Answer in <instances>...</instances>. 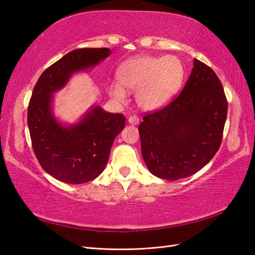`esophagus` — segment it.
Returning a JSON list of instances; mask_svg holds the SVG:
<instances>
[{"label":"esophagus","instance_id":"1","mask_svg":"<svg viewBox=\"0 0 255 255\" xmlns=\"http://www.w3.org/2000/svg\"><path fill=\"white\" fill-rule=\"evenodd\" d=\"M128 121L129 125H133V126L139 125V118H138L137 116H130Z\"/></svg>","mask_w":255,"mask_h":255}]
</instances>
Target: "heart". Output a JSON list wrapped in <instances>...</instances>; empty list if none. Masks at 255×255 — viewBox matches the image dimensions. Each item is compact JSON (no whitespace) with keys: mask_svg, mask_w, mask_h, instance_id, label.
I'll return each instance as SVG.
<instances>
[{"mask_svg":"<svg viewBox=\"0 0 255 255\" xmlns=\"http://www.w3.org/2000/svg\"><path fill=\"white\" fill-rule=\"evenodd\" d=\"M119 83L109 86L110 96L125 102L127 92L135 91L140 110L157 111L171 101L183 79V66L174 56L142 55L128 60L118 71Z\"/></svg>","mask_w":255,"mask_h":255,"instance_id":"b5f03b06","label":"heart"}]
</instances>
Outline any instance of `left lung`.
Listing matches in <instances>:
<instances>
[{"label":"left lung","instance_id":"obj_1","mask_svg":"<svg viewBox=\"0 0 255 255\" xmlns=\"http://www.w3.org/2000/svg\"><path fill=\"white\" fill-rule=\"evenodd\" d=\"M227 113L218 76L195 58L179 97L163 110L145 115L138 128L149 171L169 181L198 172L219 149Z\"/></svg>","mask_w":255,"mask_h":255}]
</instances>
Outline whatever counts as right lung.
I'll return each instance as SVG.
<instances>
[{
    "mask_svg": "<svg viewBox=\"0 0 255 255\" xmlns=\"http://www.w3.org/2000/svg\"><path fill=\"white\" fill-rule=\"evenodd\" d=\"M112 51L76 49L49 67L34 87L27 110V126L35 155L45 172L68 184H83L101 174L115 138L125 128L126 117L91 105L74 123L54 115L57 91L75 73L85 72L109 57Z\"/></svg>",
    "mask_w": 255,
    "mask_h": 255,
    "instance_id": "right-lung-1",
    "label": "right lung"
}]
</instances>
